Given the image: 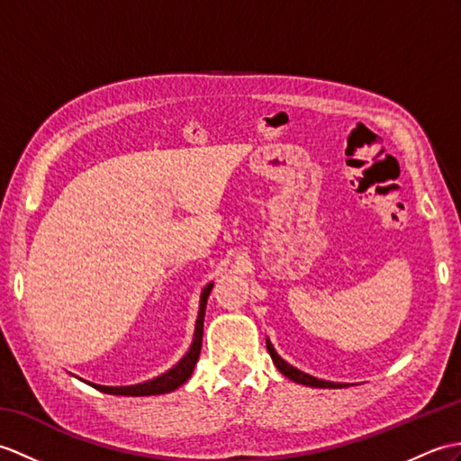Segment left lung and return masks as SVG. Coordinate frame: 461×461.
Instances as JSON below:
<instances>
[{
    "mask_svg": "<svg viewBox=\"0 0 461 461\" xmlns=\"http://www.w3.org/2000/svg\"><path fill=\"white\" fill-rule=\"evenodd\" d=\"M267 351L271 353V359H273V363L276 366V369H279L285 377H288V379L294 381V383L306 384V387H318V389H341V387H348V383H331V381H324V379L312 377V375H308V373L293 367L291 363H286V361L279 356V353L275 351V348H273L269 338H267Z\"/></svg>",
    "mask_w": 461,
    "mask_h": 461,
    "instance_id": "obj_1",
    "label": "left lung"
}]
</instances>
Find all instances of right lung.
Instances as JSON below:
<instances>
[{"mask_svg": "<svg viewBox=\"0 0 461 461\" xmlns=\"http://www.w3.org/2000/svg\"><path fill=\"white\" fill-rule=\"evenodd\" d=\"M213 283H208L204 286V291L200 293V306H198V318H196V326H194V338H192V344L188 348V351L182 356V359L176 363V366L170 367L168 371H165L163 375H158L155 379H149L143 383L137 384H125V387H108V384H95V383H88L92 384L94 389H98L102 393L108 394H122V397H151V394H165L178 389L180 384H185L192 371H194L196 361L200 357V349H202V334H204V314H206V303L208 296L212 293Z\"/></svg>", "mask_w": 461, "mask_h": 461, "instance_id": "right-lung-1", "label": "right lung"}]
</instances>
